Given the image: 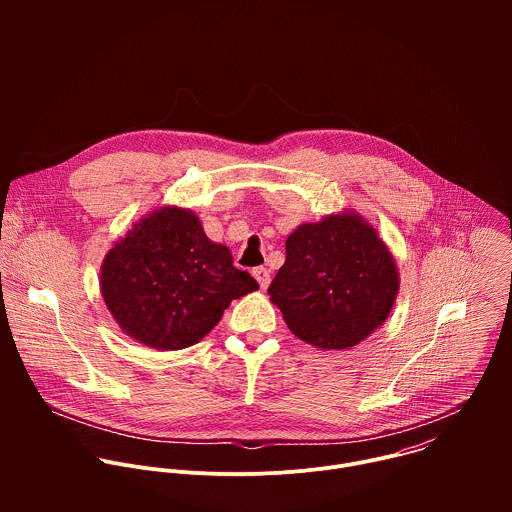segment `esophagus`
Here are the masks:
<instances>
[{
	"label": "esophagus",
	"mask_w": 512,
	"mask_h": 512,
	"mask_svg": "<svg viewBox=\"0 0 512 512\" xmlns=\"http://www.w3.org/2000/svg\"><path fill=\"white\" fill-rule=\"evenodd\" d=\"M253 275H255V279H257V283H259V287H261V289H267V285H269V281H271L269 271H267L265 267H255V269H253Z\"/></svg>",
	"instance_id": "1"
}]
</instances>
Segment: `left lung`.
Masks as SVG:
<instances>
[{"mask_svg":"<svg viewBox=\"0 0 512 512\" xmlns=\"http://www.w3.org/2000/svg\"><path fill=\"white\" fill-rule=\"evenodd\" d=\"M267 291L300 340L344 350L385 324L399 294V269L377 229L344 208L289 233L285 263Z\"/></svg>","mask_w":512,"mask_h":512,"instance_id":"left-lung-1","label":"left lung"}]
</instances>
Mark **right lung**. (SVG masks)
Returning a JSON list of instances; mask_svg holds the SVG:
<instances>
[{
  "label": "right lung",
  "mask_w": 512,
  "mask_h": 512,
  "mask_svg": "<svg viewBox=\"0 0 512 512\" xmlns=\"http://www.w3.org/2000/svg\"><path fill=\"white\" fill-rule=\"evenodd\" d=\"M99 285L121 332L156 350L200 342L233 300L259 289L227 245L206 237L198 214L176 204L145 214L113 243Z\"/></svg>",
  "instance_id": "obj_1"
}]
</instances>
